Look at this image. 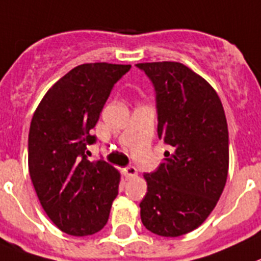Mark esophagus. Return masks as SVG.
<instances>
[{"instance_id":"obj_1","label":"esophagus","mask_w":261,"mask_h":261,"mask_svg":"<svg viewBox=\"0 0 261 261\" xmlns=\"http://www.w3.org/2000/svg\"><path fill=\"white\" fill-rule=\"evenodd\" d=\"M123 173L126 176V178H133L135 176H138V171L135 167H127V168L123 169Z\"/></svg>"}]
</instances>
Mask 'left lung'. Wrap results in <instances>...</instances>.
Returning a JSON list of instances; mask_svg holds the SVG:
<instances>
[{"instance_id": "8db88e82", "label": "left lung", "mask_w": 261, "mask_h": 261, "mask_svg": "<svg viewBox=\"0 0 261 261\" xmlns=\"http://www.w3.org/2000/svg\"><path fill=\"white\" fill-rule=\"evenodd\" d=\"M156 90L158 135L169 146L158 171L146 173L144 227L180 237L201 226L218 202L228 173V130L214 88L176 62L139 63Z\"/></svg>"}]
</instances>
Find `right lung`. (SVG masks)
Wrapping results in <instances>:
<instances>
[{
    "label": "right lung",
    "mask_w": 261,
    "mask_h": 261,
    "mask_svg": "<svg viewBox=\"0 0 261 261\" xmlns=\"http://www.w3.org/2000/svg\"><path fill=\"white\" fill-rule=\"evenodd\" d=\"M130 64L87 63L47 90L29 133V172L48 218L63 232L87 237L102 230L121 173L103 160L89 162L90 135L114 84Z\"/></svg>",
    "instance_id": "1"
}]
</instances>
